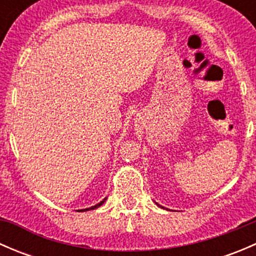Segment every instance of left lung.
Returning a JSON list of instances; mask_svg holds the SVG:
<instances>
[{
	"label": "left lung",
	"instance_id": "left-lung-1",
	"mask_svg": "<svg viewBox=\"0 0 256 256\" xmlns=\"http://www.w3.org/2000/svg\"><path fill=\"white\" fill-rule=\"evenodd\" d=\"M162 208H164V207H162Z\"/></svg>",
	"mask_w": 256,
	"mask_h": 256
}]
</instances>
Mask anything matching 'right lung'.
Returning <instances> with one entry per match:
<instances>
[{
	"instance_id": "obj_1",
	"label": "right lung",
	"mask_w": 256,
	"mask_h": 256,
	"mask_svg": "<svg viewBox=\"0 0 256 256\" xmlns=\"http://www.w3.org/2000/svg\"><path fill=\"white\" fill-rule=\"evenodd\" d=\"M105 200H106V198H105ZM105 200H102V202L100 203H98V204H95V206H92V207H90V208H86V209H80V210L82 212H84V210H92V209H95V208H99L100 206H102V203L105 202Z\"/></svg>"
}]
</instances>
